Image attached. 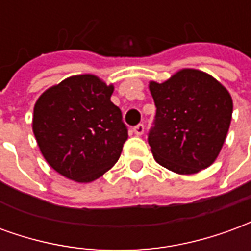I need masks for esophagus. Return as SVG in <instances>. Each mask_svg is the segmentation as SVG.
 Segmentation results:
<instances>
[{"instance_id": "obj_1", "label": "esophagus", "mask_w": 251, "mask_h": 251, "mask_svg": "<svg viewBox=\"0 0 251 251\" xmlns=\"http://www.w3.org/2000/svg\"><path fill=\"white\" fill-rule=\"evenodd\" d=\"M144 130H145L144 124H138V125H136L133 127V131H134V134H137V136H142V134H144Z\"/></svg>"}]
</instances>
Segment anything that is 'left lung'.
<instances>
[{
  "mask_svg": "<svg viewBox=\"0 0 251 251\" xmlns=\"http://www.w3.org/2000/svg\"><path fill=\"white\" fill-rule=\"evenodd\" d=\"M156 104L148 133L154 160L180 175L210 167L226 140L232 99L205 72L185 68L164 83H149Z\"/></svg>",
  "mask_w": 251,
  "mask_h": 251,
  "instance_id": "1",
  "label": "left lung"
}]
</instances>
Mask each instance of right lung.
I'll return each mask as SVG.
<instances>
[{
  "instance_id": "right-lung-1",
  "label": "right lung",
  "mask_w": 251,
  "mask_h": 251,
  "mask_svg": "<svg viewBox=\"0 0 251 251\" xmlns=\"http://www.w3.org/2000/svg\"><path fill=\"white\" fill-rule=\"evenodd\" d=\"M114 87L94 75L67 77L33 110V133L47 163L67 179L90 183L114 165L127 140Z\"/></svg>"
}]
</instances>
